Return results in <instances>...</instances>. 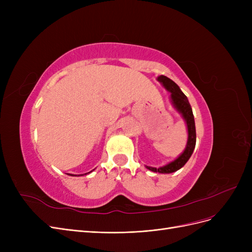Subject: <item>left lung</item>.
<instances>
[{"instance_id": "left-lung-1", "label": "left lung", "mask_w": 252, "mask_h": 252, "mask_svg": "<svg viewBox=\"0 0 252 252\" xmlns=\"http://www.w3.org/2000/svg\"><path fill=\"white\" fill-rule=\"evenodd\" d=\"M159 83L162 84L164 88L168 91L170 94V101L173 106V108L177 110L185 121L186 126H187V132H188V139L187 144L184 151L182 154L173 159L172 162L166 164L162 167H150V166H145L147 169L154 172L158 173H172L181 169L183 166H184L188 159L191 157L192 152L195 147V142H196V133H195V124H194V117L192 113L191 106L189 104V101L187 96L182 93L180 87L175 84L172 80L169 78L165 77V75H159L157 79Z\"/></svg>"}]
</instances>
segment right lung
I'll use <instances>...</instances> for the list:
<instances>
[{"label":"right lung","instance_id":"add662e5","mask_svg":"<svg viewBox=\"0 0 252 252\" xmlns=\"http://www.w3.org/2000/svg\"><path fill=\"white\" fill-rule=\"evenodd\" d=\"M94 170H91L90 172H93ZM90 172H86V173H83V174H71V173H67L68 175H72V177H80V175H85V174H88V173H90Z\"/></svg>","mask_w":252,"mask_h":252}]
</instances>
